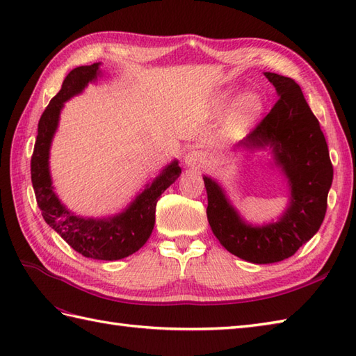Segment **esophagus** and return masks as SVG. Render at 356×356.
Listing matches in <instances>:
<instances>
[{"mask_svg": "<svg viewBox=\"0 0 356 356\" xmlns=\"http://www.w3.org/2000/svg\"><path fill=\"white\" fill-rule=\"evenodd\" d=\"M208 157L205 153H202L199 149H191L188 151L185 156V163L188 166H193V168H200V166L207 165Z\"/></svg>", "mask_w": 356, "mask_h": 356, "instance_id": "esophagus-1", "label": "esophagus"}]
</instances>
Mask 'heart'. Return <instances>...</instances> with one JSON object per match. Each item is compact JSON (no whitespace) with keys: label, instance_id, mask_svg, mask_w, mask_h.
Instances as JSON below:
<instances>
[{"label":"heart","instance_id":"b5f03b06","mask_svg":"<svg viewBox=\"0 0 356 356\" xmlns=\"http://www.w3.org/2000/svg\"><path fill=\"white\" fill-rule=\"evenodd\" d=\"M263 110V101L260 96L249 95L238 104V107L234 110L229 118V130L238 133L243 128L260 115Z\"/></svg>","mask_w":356,"mask_h":356}]
</instances>
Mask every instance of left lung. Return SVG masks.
Returning a JSON list of instances; mask_svg holds the SVG:
<instances>
[{"label": "left lung", "instance_id": "1", "mask_svg": "<svg viewBox=\"0 0 356 356\" xmlns=\"http://www.w3.org/2000/svg\"><path fill=\"white\" fill-rule=\"evenodd\" d=\"M278 93L274 107L238 145L274 148L277 163L291 182V207L278 223L254 228L237 216L222 188L203 177L208 194L207 216L218 241L246 261L266 264L289 259L320 229L327 209L334 166L318 119L300 86L291 78L264 73Z\"/></svg>", "mask_w": 356, "mask_h": 356}]
</instances>
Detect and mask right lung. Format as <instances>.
I'll list each match as a JSON object with an SVG mask.
<instances>
[{"instance_id": "add662e5", "label": "right lung", "mask_w": 356, "mask_h": 356, "mask_svg": "<svg viewBox=\"0 0 356 356\" xmlns=\"http://www.w3.org/2000/svg\"><path fill=\"white\" fill-rule=\"evenodd\" d=\"M99 73V63L81 65L67 74L59 93L45 107L38 124V136L30 161V172L38 208L45 223L51 226L74 251L95 260H120L138 251L151 236L156 220V205L162 193L179 177L180 166L174 161L147 190L138 195L122 214L102 220L73 216L53 193L49 172V148L58 127L63 105L78 95Z\"/></svg>"}]
</instances>
